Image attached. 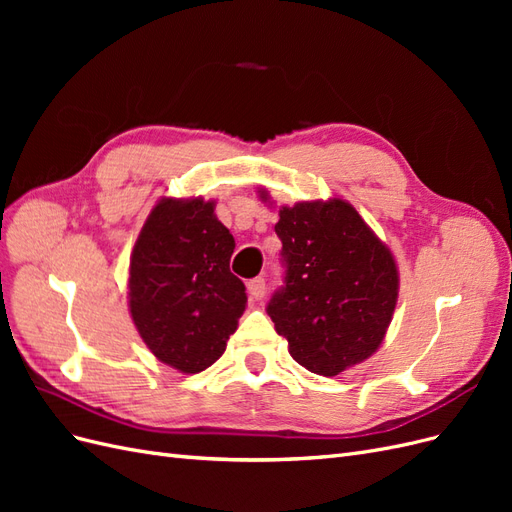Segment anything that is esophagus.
Segmentation results:
<instances>
[{
	"label": "esophagus",
	"mask_w": 512,
	"mask_h": 512,
	"mask_svg": "<svg viewBox=\"0 0 512 512\" xmlns=\"http://www.w3.org/2000/svg\"><path fill=\"white\" fill-rule=\"evenodd\" d=\"M247 292H250L252 299L260 301V299L267 294V284H265V280H262V277H254V280L247 282Z\"/></svg>",
	"instance_id": "esophagus-1"
}]
</instances>
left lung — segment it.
Segmentation results:
<instances>
[{
  "instance_id": "1",
  "label": "left lung",
  "mask_w": 512,
  "mask_h": 512,
  "mask_svg": "<svg viewBox=\"0 0 512 512\" xmlns=\"http://www.w3.org/2000/svg\"><path fill=\"white\" fill-rule=\"evenodd\" d=\"M262 203L269 192L260 190ZM286 277L267 312L294 361L337 376L374 354L389 329L399 271L386 243L342 198L280 207Z\"/></svg>"
}]
</instances>
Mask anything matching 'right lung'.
<instances>
[{"mask_svg":"<svg viewBox=\"0 0 512 512\" xmlns=\"http://www.w3.org/2000/svg\"><path fill=\"white\" fill-rule=\"evenodd\" d=\"M235 239L215 200L162 198L130 256L128 307L158 361L198 374L220 359L245 312V286L230 273Z\"/></svg>","mask_w":512,"mask_h":512,"instance_id":"right-lung-1","label":"right lung"}]
</instances>
